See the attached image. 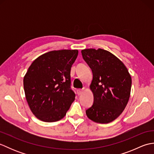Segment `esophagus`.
Wrapping results in <instances>:
<instances>
[{"label":"esophagus","mask_w":154,"mask_h":154,"mask_svg":"<svg viewBox=\"0 0 154 154\" xmlns=\"http://www.w3.org/2000/svg\"><path fill=\"white\" fill-rule=\"evenodd\" d=\"M83 89H77V93L78 95H80V94H81L83 93Z\"/></svg>","instance_id":"obj_1"}]
</instances>
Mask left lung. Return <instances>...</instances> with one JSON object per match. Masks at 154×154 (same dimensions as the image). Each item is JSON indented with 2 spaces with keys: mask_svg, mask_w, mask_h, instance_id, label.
I'll return each mask as SVG.
<instances>
[{
  "mask_svg": "<svg viewBox=\"0 0 154 154\" xmlns=\"http://www.w3.org/2000/svg\"><path fill=\"white\" fill-rule=\"evenodd\" d=\"M81 54L93 75L90 88L94 100L86 110L87 116L97 123H109L120 115L128 102L131 76L122 62L109 51L85 49Z\"/></svg>",
  "mask_w": 154,
  "mask_h": 154,
  "instance_id": "8db88e82",
  "label": "left lung"
}]
</instances>
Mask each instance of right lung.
Instances as JSON below:
<instances>
[{"label":"right lung","instance_id":"obj_1","mask_svg":"<svg viewBox=\"0 0 154 154\" xmlns=\"http://www.w3.org/2000/svg\"><path fill=\"white\" fill-rule=\"evenodd\" d=\"M77 50L51 51L32 62L24 77V89L30 109L47 122L63 119L75 94L71 87V68Z\"/></svg>","mask_w":154,"mask_h":154}]
</instances>
